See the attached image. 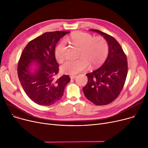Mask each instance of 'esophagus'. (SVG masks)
I'll return each mask as SVG.
<instances>
[{"label": "esophagus", "instance_id": "34e87169", "mask_svg": "<svg viewBox=\"0 0 148 148\" xmlns=\"http://www.w3.org/2000/svg\"><path fill=\"white\" fill-rule=\"evenodd\" d=\"M69 77H70V78H71V79H74L76 77V75H71Z\"/></svg>", "mask_w": 148, "mask_h": 148}]
</instances>
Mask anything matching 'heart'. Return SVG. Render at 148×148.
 Instances as JSON below:
<instances>
[{
  "mask_svg": "<svg viewBox=\"0 0 148 148\" xmlns=\"http://www.w3.org/2000/svg\"><path fill=\"white\" fill-rule=\"evenodd\" d=\"M66 40L80 47L79 55L77 59H67L60 66L61 72L65 74H75L86 69L89 64L92 66L101 65L107 57L108 45L103 37L93 36L81 31L72 33ZM63 41L58 44L54 51L56 59L60 61L63 59Z\"/></svg>",
  "mask_w": 148,
  "mask_h": 148,
  "instance_id": "b5f03b06",
  "label": "heart"
}]
</instances>
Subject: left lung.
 <instances>
[{"label": "left lung", "instance_id": "8db88e82", "mask_svg": "<svg viewBox=\"0 0 148 148\" xmlns=\"http://www.w3.org/2000/svg\"><path fill=\"white\" fill-rule=\"evenodd\" d=\"M103 36L108 45L104 63L86 74L88 81L83 91L86 98L97 106L111 103L122 91L128 73L127 59L121 45L113 36L99 30L90 29Z\"/></svg>", "mask_w": 148, "mask_h": 148}]
</instances>
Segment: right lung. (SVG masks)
I'll return each mask as SVG.
<instances>
[{"mask_svg":"<svg viewBox=\"0 0 148 148\" xmlns=\"http://www.w3.org/2000/svg\"><path fill=\"white\" fill-rule=\"evenodd\" d=\"M69 32H45L30 41L21 54L17 67L19 80L26 95L39 105L49 106L56 103L71 80L67 75L58 79L54 78L59 73L54 54L56 44ZM33 64L36 65L37 69L32 72L31 66Z\"/></svg>","mask_w":148,"mask_h":148,"instance_id":"obj_1","label":"right lung"}]
</instances>
